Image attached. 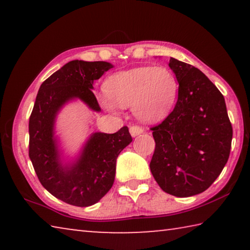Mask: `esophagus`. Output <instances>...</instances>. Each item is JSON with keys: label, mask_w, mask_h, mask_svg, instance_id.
<instances>
[{"label": "esophagus", "mask_w": 250, "mask_h": 250, "mask_svg": "<svg viewBox=\"0 0 250 250\" xmlns=\"http://www.w3.org/2000/svg\"><path fill=\"white\" fill-rule=\"evenodd\" d=\"M145 128H142L140 125H131L130 126V133L132 137H137V135L143 133Z\"/></svg>", "instance_id": "34e87169"}]
</instances>
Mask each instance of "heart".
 Returning a JSON list of instances; mask_svg holds the SVG:
<instances>
[{
    "instance_id": "heart-1",
    "label": "heart",
    "mask_w": 250,
    "mask_h": 250,
    "mask_svg": "<svg viewBox=\"0 0 250 250\" xmlns=\"http://www.w3.org/2000/svg\"><path fill=\"white\" fill-rule=\"evenodd\" d=\"M179 83L167 67L142 66L110 76L104 83L108 98L122 108L133 107L139 119L151 122L162 119L175 103ZM105 108L115 109L107 99H101Z\"/></svg>"
}]
</instances>
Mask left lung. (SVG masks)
<instances>
[{"label":"left lung","instance_id":"8db88e82","mask_svg":"<svg viewBox=\"0 0 250 250\" xmlns=\"http://www.w3.org/2000/svg\"><path fill=\"white\" fill-rule=\"evenodd\" d=\"M179 82L173 111L152 126L155 150L150 168L160 188L188 197L206 191L230 153L232 126L225 99L200 69L171 58Z\"/></svg>","mask_w":250,"mask_h":250}]
</instances>
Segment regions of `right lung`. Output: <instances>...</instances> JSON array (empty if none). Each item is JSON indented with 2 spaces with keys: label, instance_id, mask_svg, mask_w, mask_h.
<instances>
[{
  "label": "right lung",
  "instance_id": "obj_1",
  "mask_svg": "<svg viewBox=\"0 0 250 250\" xmlns=\"http://www.w3.org/2000/svg\"><path fill=\"white\" fill-rule=\"evenodd\" d=\"M112 68L107 62L71 61L41 84L29 117L28 155L41 184L67 204H96L111 188L120 152L132 141L128 126L116 133L96 132L84 146L77 162L62 167L54 139V121L62 105L79 98L100 111L92 84Z\"/></svg>",
  "mask_w": 250,
  "mask_h": 250
}]
</instances>
